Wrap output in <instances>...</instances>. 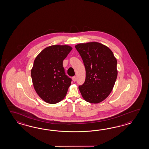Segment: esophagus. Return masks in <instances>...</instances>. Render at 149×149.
<instances>
[{
    "instance_id": "obj_1",
    "label": "esophagus",
    "mask_w": 149,
    "mask_h": 149,
    "mask_svg": "<svg viewBox=\"0 0 149 149\" xmlns=\"http://www.w3.org/2000/svg\"><path fill=\"white\" fill-rule=\"evenodd\" d=\"M72 80H73V82H76V76H73L72 77Z\"/></svg>"
}]
</instances>
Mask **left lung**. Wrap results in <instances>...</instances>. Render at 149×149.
<instances>
[{
    "label": "left lung",
    "mask_w": 149,
    "mask_h": 149,
    "mask_svg": "<svg viewBox=\"0 0 149 149\" xmlns=\"http://www.w3.org/2000/svg\"><path fill=\"white\" fill-rule=\"evenodd\" d=\"M85 67V81L79 89L86 101L98 103L110 94L117 77V62L112 52L97 42L75 46Z\"/></svg>",
    "instance_id": "obj_1"
}]
</instances>
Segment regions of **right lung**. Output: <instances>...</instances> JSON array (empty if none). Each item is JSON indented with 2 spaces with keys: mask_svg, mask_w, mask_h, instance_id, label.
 I'll return each mask as SVG.
<instances>
[{
  "mask_svg": "<svg viewBox=\"0 0 149 149\" xmlns=\"http://www.w3.org/2000/svg\"><path fill=\"white\" fill-rule=\"evenodd\" d=\"M68 45L45 48L35 58L31 75L34 88L45 102L55 104L67 94L72 79L65 74L63 61L72 50Z\"/></svg>",
  "mask_w": 149,
  "mask_h": 149,
  "instance_id": "add662e5",
  "label": "right lung"
}]
</instances>
